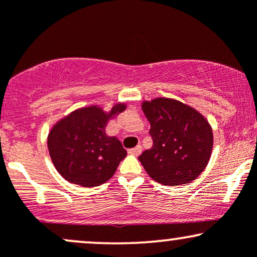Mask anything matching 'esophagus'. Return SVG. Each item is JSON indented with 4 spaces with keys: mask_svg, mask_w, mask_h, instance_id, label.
<instances>
[{
    "mask_svg": "<svg viewBox=\"0 0 257 257\" xmlns=\"http://www.w3.org/2000/svg\"><path fill=\"white\" fill-rule=\"evenodd\" d=\"M141 151H143V147H141L140 145H138L137 147H134V149L128 150V153H129V155H133V156H139L141 153Z\"/></svg>",
    "mask_w": 257,
    "mask_h": 257,
    "instance_id": "obj_1",
    "label": "esophagus"
}]
</instances>
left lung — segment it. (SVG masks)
Listing matches in <instances>:
<instances>
[{
  "instance_id": "1",
  "label": "left lung",
  "mask_w": 257,
  "mask_h": 257,
  "mask_svg": "<svg viewBox=\"0 0 257 257\" xmlns=\"http://www.w3.org/2000/svg\"><path fill=\"white\" fill-rule=\"evenodd\" d=\"M153 145L139 156L155 181L166 186L190 184L205 169L213 150V131L204 117L178 100L143 102Z\"/></svg>"
}]
</instances>
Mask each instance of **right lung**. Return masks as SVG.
<instances>
[{
    "label": "right lung",
    "mask_w": 257,
    "mask_h": 257,
    "mask_svg": "<svg viewBox=\"0 0 257 257\" xmlns=\"http://www.w3.org/2000/svg\"><path fill=\"white\" fill-rule=\"evenodd\" d=\"M124 110L125 104L114 105L108 113L99 106H88L53 126L48 135L49 155L65 180L94 187L112 178L126 151L118 139L106 135L105 126Z\"/></svg>",
    "instance_id": "1"
}]
</instances>
